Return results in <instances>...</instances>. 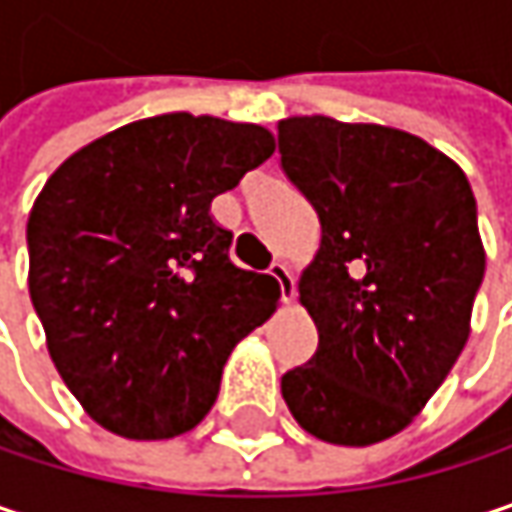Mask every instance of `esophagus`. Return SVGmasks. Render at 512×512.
<instances>
[{
  "instance_id": "esophagus-1",
  "label": "esophagus",
  "mask_w": 512,
  "mask_h": 512,
  "mask_svg": "<svg viewBox=\"0 0 512 512\" xmlns=\"http://www.w3.org/2000/svg\"><path fill=\"white\" fill-rule=\"evenodd\" d=\"M269 275L278 281V287H281V299H284L287 304L293 302L296 281H293V272H290V266H287V263H281V260H275V263L269 266Z\"/></svg>"
}]
</instances>
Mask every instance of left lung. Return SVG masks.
Returning a JSON list of instances; mask_svg holds the SVG:
<instances>
[{"mask_svg":"<svg viewBox=\"0 0 512 512\" xmlns=\"http://www.w3.org/2000/svg\"><path fill=\"white\" fill-rule=\"evenodd\" d=\"M278 149L322 225L299 278L319 349L281 378V395L316 440H390L472 331L487 252L469 178L422 137L378 122L287 117Z\"/></svg>","mask_w":512,"mask_h":512,"instance_id":"1","label":"left lung"}]
</instances>
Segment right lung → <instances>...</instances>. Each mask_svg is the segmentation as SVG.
<instances>
[{
	"label": "right lung",
	"mask_w": 512,
	"mask_h": 512,
	"mask_svg": "<svg viewBox=\"0 0 512 512\" xmlns=\"http://www.w3.org/2000/svg\"><path fill=\"white\" fill-rule=\"evenodd\" d=\"M275 152L255 122L172 111L61 163L28 213V296L84 413L125 440L193 431L234 346L278 307L210 202Z\"/></svg>",
	"instance_id": "right-lung-1"
}]
</instances>
